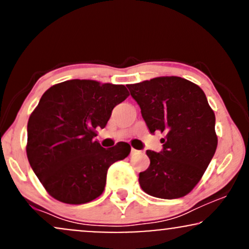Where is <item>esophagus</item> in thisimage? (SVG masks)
Returning a JSON list of instances; mask_svg holds the SVG:
<instances>
[{
    "label": "esophagus",
    "mask_w": 249,
    "mask_h": 249,
    "mask_svg": "<svg viewBox=\"0 0 249 249\" xmlns=\"http://www.w3.org/2000/svg\"><path fill=\"white\" fill-rule=\"evenodd\" d=\"M139 153H140L139 150H136V149L131 148V150H130V155H137V154H139Z\"/></svg>",
    "instance_id": "34e87169"
}]
</instances>
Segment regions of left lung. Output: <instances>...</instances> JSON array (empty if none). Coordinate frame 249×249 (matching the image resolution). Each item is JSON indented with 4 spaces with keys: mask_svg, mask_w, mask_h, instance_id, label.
<instances>
[{
    "mask_svg": "<svg viewBox=\"0 0 249 249\" xmlns=\"http://www.w3.org/2000/svg\"><path fill=\"white\" fill-rule=\"evenodd\" d=\"M150 133H165L160 153L147 150L150 165L140 172L142 190L153 197H184L197 185L218 144L215 116L199 86L180 77L128 85Z\"/></svg>",
    "mask_w": 249,
    "mask_h": 249,
    "instance_id": "obj_1",
    "label": "left lung"
}]
</instances>
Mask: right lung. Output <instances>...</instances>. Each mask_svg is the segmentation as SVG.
<instances>
[{"mask_svg":"<svg viewBox=\"0 0 249 249\" xmlns=\"http://www.w3.org/2000/svg\"><path fill=\"white\" fill-rule=\"evenodd\" d=\"M129 95L124 85L73 79L50 87L29 118L26 155L38 179L54 199L85 204L98 198L113 163L130 145L102 148L94 137L113 108Z\"/></svg>","mask_w":249,"mask_h":249,"instance_id":"right-lung-1","label":"right lung"}]
</instances>
